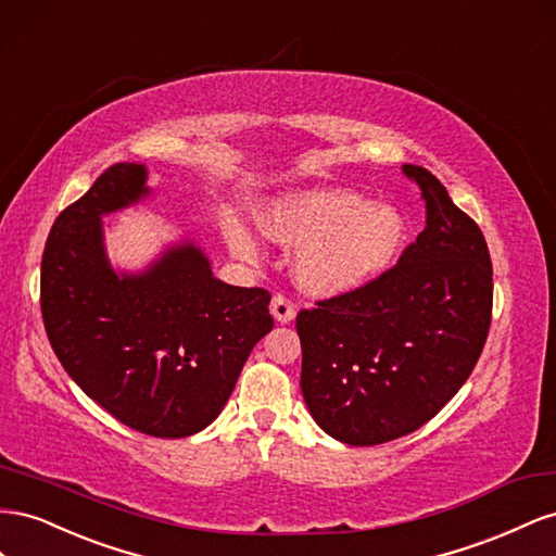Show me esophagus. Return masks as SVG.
Here are the masks:
<instances>
[{
	"instance_id": "34e87169",
	"label": "esophagus",
	"mask_w": 556,
	"mask_h": 556,
	"mask_svg": "<svg viewBox=\"0 0 556 556\" xmlns=\"http://www.w3.org/2000/svg\"><path fill=\"white\" fill-rule=\"evenodd\" d=\"M269 312H273L275 321H279V324H289V321L295 319V307H293V303H291V300H289L287 295H281V293H277V295L273 298V303H269Z\"/></svg>"
}]
</instances>
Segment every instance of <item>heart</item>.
Listing matches in <instances>:
<instances>
[{
	"instance_id": "1",
	"label": "heart",
	"mask_w": 556,
	"mask_h": 556,
	"mask_svg": "<svg viewBox=\"0 0 556 556\" xmlns=\"http://www.w3.org/2000/svg\"><path fill=\"white\" fill-rule=\"evenodd\" d=\"M263 232L300 249L295 279L314 295H344L368 287L399 256L407 224L391 204H372L346 188H309L275 200L261 216ZM237 256L258 258V242L240 220L228 224Z\"/></svg>"
}]
</instances>
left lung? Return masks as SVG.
I'll list each match as a JSON object with an SVG mask.
<instances>
[{
  "label": "left lung",
  "instance_id": "1",
  "mask_svg": "<svg viewBox=\"0 0 556 556\" xmlns=\"http://www.w3.org/2000/svg\"><path fill=\"white\" fill-rule=\"evenodd\" d=\"M426 228L368 287L300 309V389L324 431L354 447L417 431L464 387L491 324V258L475 220L419 165Z\"/></svg>",
  "mask_w": 556,
  "mask_h": 556
}]
</instances>
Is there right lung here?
Here are the masks:
<instances>
[{"label":"right lung","instance_id":"obj_1","mask_svg":"<svg viewBox=\"0 0 556 556\" xmlns=\"http://www.w3.org/2000/svg\"><path fill=\"white\" fill-rule=\"evenodd\" d=\"M151 195L147 167L118 163L62 212L41 258V316L62 368L109 415L153 438L207 428L273 330L269 293L212 275L195 242L141 273L106 258L102 216Z\"/></svg>","mask_w":556,"mask_h":556}]
</instances>
